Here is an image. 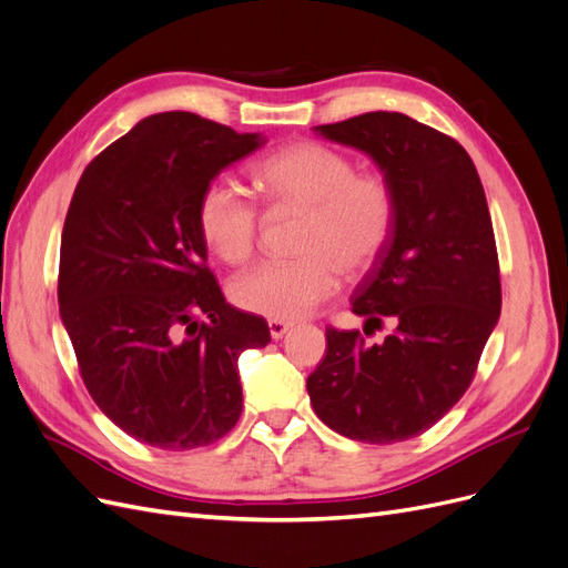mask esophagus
<instances>
[{"instance_id": "34e87169", "label": "esophagus", "mask_w": 568, "mask_h": 568, "mask_svg": "<svg viewBox=\"0 0 568 568\" xmlns=\"http://www.w3.org/2000/svg\"><path fill=\"white\" fill-rule=\"evenodd\" d=\"M267 326H270V336L272 338H282L291 329V324L284 322V320H270Z\"/></svg>"}]
</instances>
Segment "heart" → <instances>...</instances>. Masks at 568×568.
Returning <instances> with one entry per match:
<instances>
[{
    "label": "heart",
    "mask_w": 568,
    "mask_h": 568,
    "mask_svg": "<svg viewBox=\"0 0 568 568\" xmlns=\"http://www.w3.org/2000/svg\"><path fill=\"white\" fill-rule=\"evenodd\" d=\"M251 180L267 209H303L298 257L267 261L232 284L244 311L298 320L334 296L338 274H363L390 244L400 196L379 173L322 142H296L253 163ZM199 232L222 263H248L261 234V213L236 186L215 180L196 205Z\"/></svg>",
    "instance_id": "heart-1"
}]
</instances>
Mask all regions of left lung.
Returning <instances> with one entry per match:
<instances>
[{"label":"left lung","mask_w":568,"mask_h":568,"mask_svg":"<svg viewBox=\"0 0 568 568\" xmlns=\"http://www.w3.org/2000/svg\"><path fill=\"white\" fill-rule=\"evenodd\" d=\"M369 153L400 196L398 227L353 298L365 335L326 326V355L307 376L315 415L336 434L388 445L428 432L474 382L500 317L495 234L476 165L453 136L409 115L374 111L320 125Z\"/></svg>","instance_id":"obj_1"}]
</instances>
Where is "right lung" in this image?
Returning a JSON list of instances; mask_svg holds the SVG:
<instances>
[{
    "instance_id": "right-lung-1",
    "label": "right lung",
    "mask_w": 568,
    "mask_h": 568,
    "mask_svg": "<svg viewBox=\"0 0 568 568\" xmlns=\"http://www.w3.org/2000/svg\"><path fill=\"white\" fill-rule=\"evenodd\" d=\"M263 144L196 113L144 118L99 153L61 234L59 311L84 386L140 443L203 448L227 436L244 398L236 359L270 341L205 265L199 196Z\"/></svg>"
}]
</instances>
